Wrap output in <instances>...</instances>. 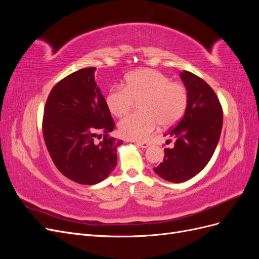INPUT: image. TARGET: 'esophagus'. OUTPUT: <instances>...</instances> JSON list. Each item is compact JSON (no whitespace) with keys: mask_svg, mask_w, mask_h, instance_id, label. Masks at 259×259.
<instances>
[{"mask_svg":"<svg viewBox=\"0 0 259 259\" xmlns=\"http://www.w3.org/2000/svg\"><path fill=\"white\" fill-rule=\"evenodd\" d=\"M135 144H136L138 147H140V148H148L149 145H150V144L147 143V142H136Z\"/></svg>","mask_w":259,"mask_h":259,"instance_id":"1","label":"esophagus"}]
</instances>
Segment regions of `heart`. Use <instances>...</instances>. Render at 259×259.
I'll return each instance as SVG.
<instances>
[{
	"label": "heart",
	"instance_id": "b5f03b06",
	"mask_svg": "<svg viewBox=\"0 0 259 259\" xmlns=\"http://www.w3.org/2000/svg\"><path fill=\"white\" fill-rule=\"evenodd\" d=\"M134 101L142 112L133 113L117 125L120 135L132 140H144L156 128L171 126L183 116L188 93L182 83L153 69H139L130 73L124 86H114L106 95V105L113 115L126 114Z\"/></svg>",
	"mask_w": 259,
	"mask_h": 259
}]
</instances>
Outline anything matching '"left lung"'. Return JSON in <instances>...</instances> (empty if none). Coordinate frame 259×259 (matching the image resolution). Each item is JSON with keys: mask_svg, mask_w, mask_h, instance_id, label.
Returning <instances> with one entry per match:
<instances>
[{"mask_svg": "<svg viewBox=\"0 0 259 259\" xmlns=\"http://www.w3.org/2000/svg\"><path fill=\"white\" fill-rule=\"evenodd\" d=\"M188 93L183 119L167 135L174 147L164 149L163 162L153 170L170 183H184L206 166L214 154L223 127V109L215 92L201 77L186 71L179 74Z\"/></svg>", "mask_w": 259, "mask_h": 259, "instance_id": "left-lung-1", "label": "left lung"}]
</instances>
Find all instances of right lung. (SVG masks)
I'll list each match as a JSON object with an SVG mask.
<instances>
[{"label":"right lung","instance_id":"right-lung-1","mask_svg":"<svg viewBox=\"0 0 259 259\" xmlns=\"http://www.w3.org/2000/svg\"><path fill=\"white\" fill-rule=\"evenodd\" d=\"M95 67L80 69L55 85L43 116V136L54 164L81 185L106 179L116 165V149L123 144L108 136L114 121L95 82ZM99 134L104 140L96 144L93 137Z\"/></svg>","mask_w":259,"mask_h":259}]
</instances>
